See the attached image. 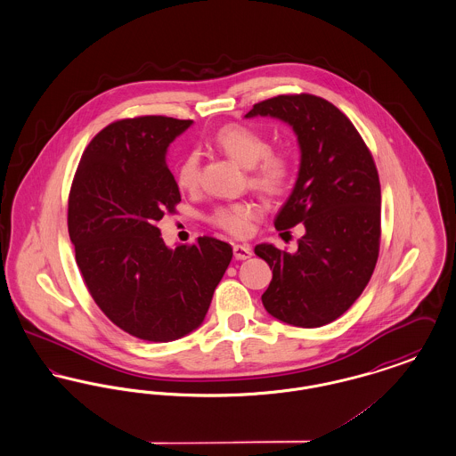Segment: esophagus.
Listing matches in <instances>:
<instances>
[{
  "mask_svg": "<svg viewBox=\"0 0 456 456\" xmlns=\"http://www.w3.org/2000/svg\"><path fill=\"white\" fill-rule=\"evenodd\" d=\"M234 256L236 260H248L253 255V249L249 244H234Z\"/></svg>",
  "mask_w": 456,
  "mask_h": 456,
  "instance_id": "esophagus-1",
  "label": "esophagus"
}]
</instances>
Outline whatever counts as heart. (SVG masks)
<instances>
[{"label": "heart", "mask_w": 456, "mask_h": 456, "mask_svg": "<svg viewBox=\"0 0 456 456\" xmlns=\"http://www.w3.org/2000/svg\"><path fill=\"white\" fill-rule=\"evenodd\" d=\"M214 145L239 166L251 169L249 183L263 195L277 196L282 193L290 179V160L283 153L270 152L266 138L248 126L227 125L216 133ZM175 183L181 190H195L198 184V157L188 153L175 169ZM258 217V207L251 201H239L229 207H220L212 222L220 229L246 236L253 229Z\"/></svg>", "instance_id": "b5f03b06"}]
</instances>
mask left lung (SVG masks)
I'll list each match as a JSON object with an SVG mask.
<instances>
[{"instance_id":"1","label":"left lung","mask_w":456,"mask_h":456,"mask_svg":"<svg viewBox=\"0 0 456 456\" xmlns=\"http://www.w3.org/2000/svg\"><path fill=\"white\" fill-rule=\"evenodd\" d=\"M273 118L297 136L301 162L279 231L304 225L297 251L261 242L255 253L273 277L261 301L270 316L318 328L342 316L374 272L381 236V188L374 160L347 116L325 99L279 95L244 118Z\"/></svg>"}]
</instances>
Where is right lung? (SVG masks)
Wrapping results in <instances>:
<instances>
[{
    "instance_id": "1",
    "label": "right lung",
    "mask_w": 456,
    "mask_h": 456,
    "mask_svg": "<svg viewBox=\"0 0 456 456\" xmlns=\"http://www.w3.org/2000/svg\"><path fill=\"white\" fill-rule=\"evenodd\" d=\"M193 121L121 119L88 143L68 200V232L88 292L109 320L149 342L203 323L232 260L231 244L166 246L157 222L181 201L166 155Z\"/></svg>"
}]
</instances>
